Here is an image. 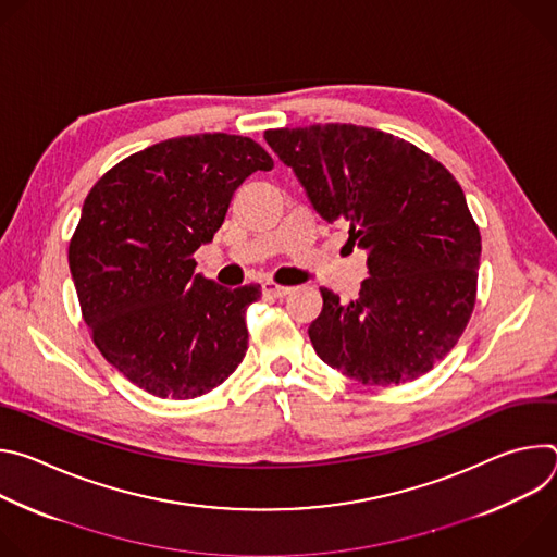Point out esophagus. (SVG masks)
<instances>
[{"instance_id":"1","label":"esophagus","mask_w":557,"mask_h":557,"mask_svg":"<svg viewBox=\"0 0 557 557\" xmlns=\"http://www.w3.org/2000/svg\"><path fill=\"white\" fill-rule=\"evenodd\" d=\"M290 290H293L290 286H282V284H275V282H271V280H267V282L262 284V293L269 295V297H286Z\"/></svg>"}]
</instances>
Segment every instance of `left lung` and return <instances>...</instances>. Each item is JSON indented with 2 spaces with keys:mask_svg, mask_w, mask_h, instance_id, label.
<instances>
[{
  "mask_svg": "<svg viewBox=\"0 0 557 557\" xmlns=\"http://www.w3.org/2000/svg\"><path fill=\"white\" fill-rule=\"evenodd\" d=\"M267 143L329 222L368 251L370 277L342 304L322 288L308 337L324 363L363 385L430 372L460 339L479 286L481 231L456 178L417 145L372 127L267 129Z\"/></svg>",
  "mask_w": 557,
  "mask_h": 557,
  "instance_id": "obj_1",
  "label": "left lung"
}]
</instances>
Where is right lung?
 <instances>
[{"instance_id": "1", "label": "right lung", "mask_w": 557, "mask_h": 557, "mask_svg": "<svg viewBox=\"0 0 557 557\" xmlns=\"http://www.w3.org/2000/svg\"><path fill=\"white\" fill-rule=\"evenodd\" d=\"M258 170L273 158L253 138L178 136L123 158L84 202L67 247L84 322L106 361L158 399H196L245 359L260 284H213L194 253Z\"/></svg>"}]
</instances>
